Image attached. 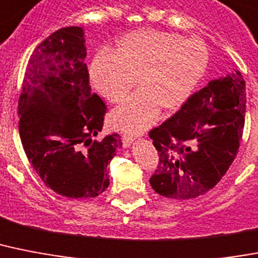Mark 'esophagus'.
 Segmentation results:
<instances>
[{
  "label": "esophagus",
  "mask_w": 258,
  "mask_h": 258,
  "mask_svg": "<svg viewBox=\"0 0 258 258\" xmlns=\"http://www.w3.org/2000/svg\"><path fill=\"white\" fill-rule=\"evenodd\" d=\"M134 138L133 136H130V135H123V138H122V142H123V146H124L125 148H128V147H131V144L134 143Z\"/></svg>",
  "instance_id": "1"
}]
</instances>
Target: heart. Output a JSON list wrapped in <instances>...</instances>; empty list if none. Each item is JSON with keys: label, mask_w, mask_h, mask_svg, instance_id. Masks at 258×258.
Masks as SVG:
<instances>
[{"label": "heart", "mask_w": 258, "mask_h": 258, "mask_svg": "<svg viewBox=\"0 0 258 258\" xmlns=\"http://www.w3.org/2000/svg\"><path fill=\"white\" fill-rule=\"evenodd\" d=\"M208 66L200 39L156 30L125 34L111 51H100L90 64L96 91L111 102L122 100L136 83L142 89L112 110L119 130L140 134L158 119L159 110H175L194 94Z\"/></svg>", "instance_id": "obj_1"}]
</instances>
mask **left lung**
Wrapping results in <instances>:
<instances>
[{
	"instance_id": "left-lung-1",
	"label": "left lung",
	"mask_w": 258,
	"mask_h": 258,
	"mask_svg": "<svg viewBox=\"0 0 258 258\" xmlns=\"http://www.w3.org/2000/svg\"><path fill=\"white\" fill-rule=\"evenodd\" d=\"M245 82L233 69L192 95L150 138L159 152L150 184L164 198L187 200L212 189L237 155L245 123Z\"/></svg>"
}]
</instances>
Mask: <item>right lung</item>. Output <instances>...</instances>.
I'll return each instance as SVG.
<instances>
[{
    "label": "right lung",
    "instance_id": "1",
    "mask_svg": "<svg viewBox=\"0 0 258 258\" xmlns=\"http://www.w3.org/2000/svg\"><path fill=\"white\" fill-rule=\"evenodd\" d=\"M85 31L62 27L27 62L18 102L25 154L42 181L71 199L107 189V165L122 148L119 134L94 140L103 130L106 106L89 83Z\"/></svg>",
    "mask_w": 258,
    "mask_h": 258
}]
</instances>
